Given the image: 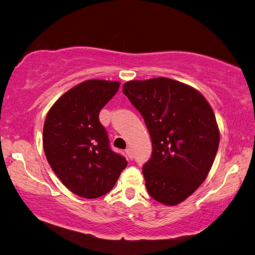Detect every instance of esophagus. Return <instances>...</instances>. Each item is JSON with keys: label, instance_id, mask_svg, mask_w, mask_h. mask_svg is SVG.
<instances>
[{"label": "esophagus", "instance_id": "obj_1", "mask_svg": "<svg viewBox=\"0 0 255 255\" xmlns=\"http://www.w3.org/2000/svg\"><path fill=\"white\" fill-rule=\"evenodd\" d=\"M125 152H126V155H127L129 158H132V152H131L130 148H126V150H125Z\"/></svg>", "mask_w": 255, "mask_h": 255}]
</instances>
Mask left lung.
<instances>
[{
    "instance_id": "left-lung-1",
    "label": "left lung",
    "mask_w": 255,
    "mask_h": 255,
    "mask_svg": "<svg viewBox=\"0 0 255 255\" xmlns=\"http://www.w3.org/2000/svg\"><path fill=\"white\" fill-rule=\"evenodd\" d=\"M123 91L145 120L152 157L143 166L149 196L175 206L206 180L219 145V129L205 97L179 81H129Z\"/></svg>"
}]
</instances>
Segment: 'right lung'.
<instances>
[{"label": "right lung", "instance_id": "1", "mask_svg": "<svg viewBox=\"0 0 255 255\" xmlns=\"http://www.w3.org/2000/svg\"><path fill=\"white\" fill-rule=\"evenodd\" d=\"M119 85L106 80L82 82L54 103L45 120L47 161L68 190L86 199L109 192L127 166L126 158L111 150L99 120Z\"/></svg>", "mask_w": 255, "mask_h": 255}]
</instances>
